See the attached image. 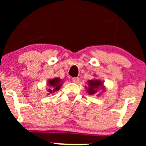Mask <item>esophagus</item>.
Masks as SVG:
<instances>
[{"instance_id":"obj_1","label":"esophagus","mask_w":146,"mask_h":146,"mask_svg":"<svg viewBox=\"0 0 146 146\" xmlns=\"http://www.w3.org/2000/svg\"><path fill=\"white\" fill-rule=\"evenodd\" d=\"M72 80H73V82H76V83H78V82H79V80H80V79H79L78 78H77V77L72 78Z\"/></svg>"}]
</instances>
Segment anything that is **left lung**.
<instances>
[{
  "instance_id": "left-lung-1",
  "label": "left lung",
  "mask_w": 146,
  "mask_h": 146,
  "mask_svg": "<svg viewBox=\"0 0 146 146\" xmlns=\"http://www.w3.org/2000/svg\"><path fill=\"white\" fill-rule=\"evenodd\" d=\"M88 85H89V88H88V92L90 95H94V94L96 93L98 90V88H100V86H101L102 82L101 80H88Z\"/></svg>"
}]
</instances>
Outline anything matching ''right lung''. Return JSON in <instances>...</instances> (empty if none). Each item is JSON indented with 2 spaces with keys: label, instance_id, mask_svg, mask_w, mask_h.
<instances>
[{
  "label": "right lung",
  "instance_id": "add662e5",
  "mask_svg": "<svg viewBox=\"0 0 146 146\" xmlns=\"http://www.w3.org/2000/svg\"><path fill=\"white\" fill-rule=\"evenodd\" d=\"M48 86H51L52 88H48V92L49 93H51L53 92H56V91L58 90L60 87L61 86V80L58 78H56L54 79H51V80H48Z\"/></svg>",
  "mask_w": 146,
  "mask_h": 146
}]
</instances>
